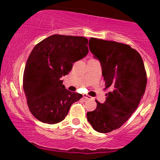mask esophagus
Wrapping results in <instances>:
<instances>
[{
    "label": "esophagus",
    "instance_id": "esophagus-1",
    "mask_svg": "<svg viewBox=\"0 0 160 160\" xmlns=\"http://www.w3.org/2000/svg\"><path fill=\"white\" fill-rule=\"evenodd\" d=\"M83 98L85 99H92V98L91 96H89V95H87L86 94L83 95Z\"/></svg>",
    "mask_w": 160,
    "mask_h": 160
}]
</instances>
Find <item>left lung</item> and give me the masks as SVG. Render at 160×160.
<instances>
[{
  "label": "left lung",
  "mask_w": 160,
  "mask_h": 160,
  "mask_svg": "<svg viewBox=\"0 0 160 160\" xmlns=\"http://www.w3.org/2000/svg\"><path fill=\"white\" fill-rule=\"evenodd\" d=\"M89 49L101 62L105 89L103 104L96 101L88 122L96 132L108 133L122 126L138 107L144 94L147 74L138 52L129 45L92 38Z\"/></svg>",
  "instance_id": "8db88e82"
}]
</instances>
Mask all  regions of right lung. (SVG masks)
Listing matches in <instances>:
<instances>
[{"label":"right lung","mask_w":160,"mask_h":160,"mask_svg":"<svg viewBox=\"0 0 160 160\" xmlns=\"http://www.w3.org/2000/svg\"><path fill=\"white\" fill-rule=\"evenodd\" d=\"M83 37L53 34L38 43L28 58L23 74V89L32 115L38 120L56 124L65 118L71 104L82 95L62 85V76L73 63L89 52Z\"/></svg>","instance_id":"right-lung-1"}]
</instances>
